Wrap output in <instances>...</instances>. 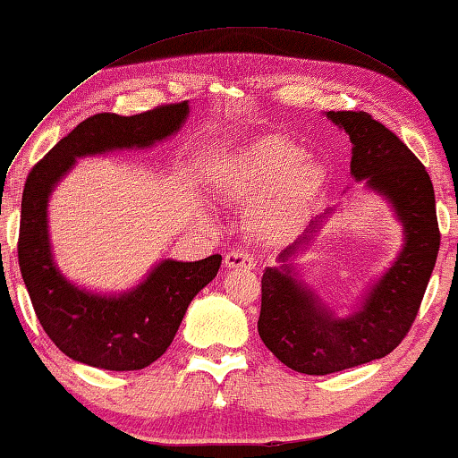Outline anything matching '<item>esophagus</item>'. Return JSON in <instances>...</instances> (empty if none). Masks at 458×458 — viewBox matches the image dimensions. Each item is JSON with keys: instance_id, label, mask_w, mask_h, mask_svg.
I'll return each instance as SVG.
<instances>
[{"instance_id": "esophagus-1", "label": "esophagus", "mask_w": 458, "mask_h": 458, "mask_svg": "<svg viewBox=\"0 0 458 458\" xmlns=\"http://www.w3.org/2000/svg\"><path fill=\"white\" fill-rule=\"evenodd\" d=\"M224 265L228 268H255L257 267V259L246 250H230L224 257Z\"/></svg>"}]
</instances>
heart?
Returning <instances> with one entry per match:
<instances>
[{"mask_svg": "<svg viewBox=\"0 0 458 458\" xmlns=\"http://www.w3.org/2000/svg\"><path fill=\"white\" fill-rule=\"evenodd\" d=\"M322 166L303 161L297 144L277 136L259 138L232 152L216 175L224 198L252 203L273 193L257 212V228L263 234H281L295 220V214L318 191Z\"/></svg>", "mask_w": 458, "mask_h": 458, "instance_id": "b5f03b06", "label": "heart"}]
</instances>
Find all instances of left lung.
<instances>
[{
    "instance_id": "1",
    "label": "left lung",
    "mask_w": 458,
    "mask_h": 458,
    "mask_svg": "<svg viewBox=\"0 0 458 458\" xmlns=\"http://www.w3.org/2000/svg\"><path fill=\"white\" fill-rule=\"evenodd\" d=\"M352 142L351 173L394 206L405 244L389 271L348 318L332 314L314 292L293 279L289 259L306 249L318 224L279 255L281 267L260 281L259 336L283 365L306 375H328L383 359L410 332L440 249L437 199L426 166L367 112H328Z\"/></svg>"
}]
</instances>
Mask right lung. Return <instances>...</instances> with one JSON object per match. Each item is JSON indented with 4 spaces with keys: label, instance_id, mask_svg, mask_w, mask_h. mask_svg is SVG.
Instances as JSON below:
<instances>
[{
    "label": "right lung",
    "instance_id": "obj_1",
    "mask_svg": "<svg viewBox=\"0 0 458 458\" xmlns=\"http://www.w3.org/2000/svg\"><path fill=\"white\" fill-rule=\"evenodd\" d=\"M190 104L136 115L96 114L34 165L21 193L18 263L36 318L61 352L106 371H138L171 346L195 295L217 275L220 255L181 263L166 259L132 292L99 295L79 289L56 268L48 238V195L79 157L147 148L175 134Z\"/></svg>",
    "mask_w": 458,
    "mask_h": 458
}]
</instances>
